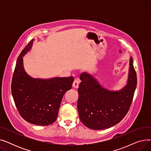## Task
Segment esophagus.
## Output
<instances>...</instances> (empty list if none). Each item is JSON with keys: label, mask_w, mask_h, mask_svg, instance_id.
I'll use <instances>...</instances> for the list:
<instances>
[{"label": "esophagus", "mask_w": 151, "mask_h": 151, "mask_svg": "<svg viewBox=\"0 0 151 151\" xmlns=\"http://www.w3.org/2000/svg\"><path fill=\"white\" fill-rule=\"evenodd\" d=\"M79 84H80V81L78 80H75L73 83V87L75 89H78L79 87Z\"/></svg>", "instance_id": "esophagus-1"}]
</instances>
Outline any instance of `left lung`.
<instances>
[{
  "label": "left lung",
  "instance_id": "left-lung-1",
  "mask_svg": "<svg viewBox=\"0 0 151 151\" xmlns=\"http://www.w3.org/2000/svg\"><path fill=\"white\" fill-rule=\"evenodd\" d=\"M129 65L127 84L119 91L106 89L89 73L80 75L77 108L80 121L87 127L108 129L118 124L127 113L137 84L132 57L130 58Z\"/></svg>",
  "mask_w": 151,
  "mask_h": 151
}]
</instances>
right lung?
<instances>
[{"mask_svg": "<svg viewBox=\"0 0 151 151\" xmlns=\"http://www.w3.org/2000/svg\"><path fill=\"white\" fill-rule=\"evenodd\" d=\"M34 39L17 59L12 82L13 98L21 116L32 124L46 126L55 121L63 96L71 89L72 76L34 78L24 68L23 57L31 50Z\"/></svg>", "mask_w": 151, "mask_h": 151, "instance_id": "right-lung-1", "label": "right lung"}]
</instances>
